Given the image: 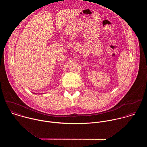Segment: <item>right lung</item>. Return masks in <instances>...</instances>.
<instances>
[{
  "label": "right lung",
  "mask_w": 147,
  "mask_h": 147,
  "mask_svg": "<svg viewBox=\"0 0 147 147\" xmlns=\"http://www.w3.org/2000/svg\"><path fill=\"white\" fill-rule=\"evenodd\" d=\"M34 94H36V93H34Z\"/></svg>",
  "instance_id": "add662e5"
}]
</instances>
